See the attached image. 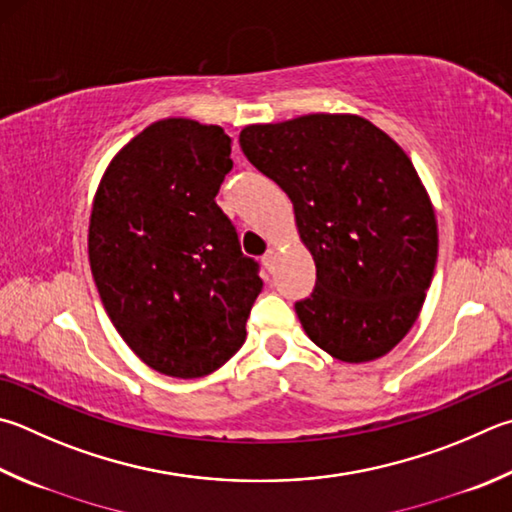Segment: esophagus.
<instances>
[{
	"mask_svg": "<svg viewBox=\"0 0 512 512\" xmlns=\"http://www.w3.org/2000/svg\"><path fill=\"white\" fill-rule=\"evenodd\" d=\"M262 262H264V266L268 268V271L273 273V268H275V262H277V253L275 250H266V255L262 257Z\"/></svg>",
	"mask_w": 512,
	"mask_h": 512,
	"instance_id": "34e87169",
	"label": "esophagus"
}]
</instances>
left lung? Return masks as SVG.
Instances as JSON below:
<instances>
[{
    "mask_svg": "<svg viewBox=\"0 0 512 512\" xmlns=\"http://www.w3.org/2000/svg\"><path fill=\"white\" fill-rule=\"evenodd\" d=\"M246 159L288 194L315 262L295 313L315 345L369 362L412 329L430 288L439 230L410 156L356 114H306L246 125Z\"/></svg>",
    "mask_w": 512,
    "mask_h": 512,
    "instance_id": "8db88e82",
    "label": "left lung"
}]
</instances>
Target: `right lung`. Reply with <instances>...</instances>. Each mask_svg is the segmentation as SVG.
<instances>
[{"instance_id":"add662e5","label":"right lung","mask_w":512,"mask_h":512,"mask_svg":"<svg viewBox=\"0 0 512 512\" xmlns=\"http://www.w3.org/2000/svg\"><path fill=\"white\" fill-rule=\"evenodd\" d=\"M232 138L217 125L163 118L102 174L89 219V264L120 338L147 367L201 378L246 340L262 291L257 264L217 206Z\"/></svg>"}]
</instances>
